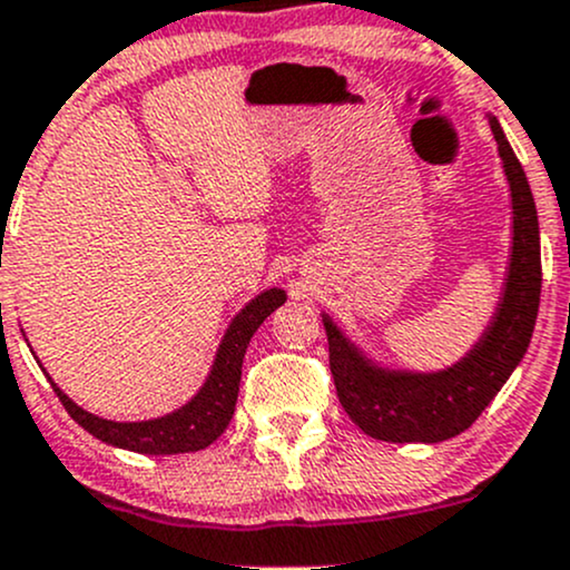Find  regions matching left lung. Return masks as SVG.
Masks as SVG:
<instances>
[{
  "label": "left lung",
  "mask_w": 570,
  "mask_h": 570,
  "mask_svg": "<svg viewBox=\"0 0 570 570\" xmlns=\"http://www.w3.org/2000/svg\"><path fill=\"white\" fill-rule=\"evenodd\" d=\"M511 191V252L495 314L479 341L443 371L386 367L322 314L337 400L365 435L390 443H438L460 435L522 362L541 299L539 214L528 175L495 116H487Z\"/></svg>",
  "instance_id": "obj_1"
}]
</instances>
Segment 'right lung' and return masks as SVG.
Wrapping results in <instances>:
<instances>
[{"mask_svg":"<svg viewBox=\"0 0 570 570\" xmlns=\"http://www.w3.org/2000/svg\"><path fill=\"white\" fill-rule=\"evenodd\" d=\"M286 303V292L273 286V289L259 292L254 299H248L240 311H237L233 322H229L227 333H224L214 365H210L208 379L199 386L197 395L186 400L180 409L170 411L165 416L146 419V422H112L102 419L91 411L80 409L70 395L56 386L51 381L53 392L59 395L61 405L67 409L75 422L99 438L108 446L127 449L137 454H186L199 452V449L210 446L218 435L227 430L229 419L235 414L237 390H240V371L243 356H246L248 341H252L259 324L273 314L275 308Z\"/></svg>","mask_w":570,"mask_h":570,"instance_id":"obj_1","label":"right lung"}]
</instances>
